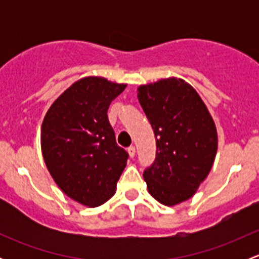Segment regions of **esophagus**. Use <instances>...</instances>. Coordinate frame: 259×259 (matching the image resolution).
I'll return each mask as SVG.
<instances>
[{
	"label": "esophagus",
	"mask_w": 259,
	"mask_h": 259,
	"mask_svg": "<svg viewBox=\"0 0 259 259\" xmlns=\"http://www.w3.org/2000/svg\"><path fill=\"white\" fill-rule=\"evenodd\" d=\"M127 153H129L130 158H134L135 153H137V150H135V146H129V148H127Z\"/></svg>",
	"instance_id": "esophagus-1"
}]
</instances>
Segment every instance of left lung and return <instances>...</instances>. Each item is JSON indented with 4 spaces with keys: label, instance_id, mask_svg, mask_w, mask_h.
<instances>
[{
    "label": "left lung",
    "instance_id": "left-lung-1",
    "mask_svg": "<svg viewBox=\"0 0 259 259\" xmlns=\"http://www.w3.org/2000/svg\"><path fill=\"white\" fill-rule=\"evenodd\" d=\"M156 140V158L143 174L148 192L166 207L185 202L207 179L218 149L215 122L194 88L166 77L138 88Z\"/></svg>",
    "mask_w": 259,
    "mask_h": 259
}]
</instances>
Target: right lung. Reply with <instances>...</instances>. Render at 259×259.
<instances>
[{"label":"right lung","mask_w":259,"mask_h":259,"mask_svg":"<svg viewBox=\"0 0 259 259\" xmlns=\"http://www.w3.org/2000/svg\"><path fill=\"white\" fill-rule=\"evenodd\" d=\"M126 83L86 76L49 108L41 125V150L50 176L75 202L95 208L115 194L127 153L116 144L108 119L111 101Z\"/></svg>","instance_id":"obj_1"}]
</instances>
